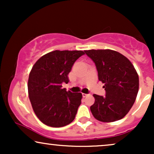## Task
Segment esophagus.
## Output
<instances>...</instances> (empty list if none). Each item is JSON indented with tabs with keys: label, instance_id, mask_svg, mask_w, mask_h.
Listing matches in <instances>:
<instances>
[{
	"label": "esophagus",
	"instance_id": "esophagus-1",
	"mask_svg": "<svg viewBox=\"0 0 154 154\" xmlns=\"http://www.w3.org/2000/svg\"><path fill=\"white\" fill-rule=\"evenodd\" d=\"M88 95V94H86V93H82V97L83 98H85V97H87Z\"/></svg>",
	"mask_w": 154,
	"mask_h": 154
}]
</instances>
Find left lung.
<instances>
[{
    "mask_svg": "<svg viewBox=\"0 0 154 154\" xmlns=\"http://www.w3.org/2000/svg\"><path fill=\"white\" fill-rule=\"evenodd\" d=\"M94 61L98 79L104 83L106 96L94 94L91 111L97 120L112 122L122 119L130 111L139 89V77L131 61L110 49L85 51Z\"/></svg>",
    "mask_w": 154,
    "mask_h": 154,
    "instance_id": "left-lung-1",
    "label": "left lung"
}]
</instances>
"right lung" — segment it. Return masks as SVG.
Here are the masks:
<instances>
[{"mask_svg": "<svg viewBox=\"0 0 154 154\" xmlns=\"http://www.w3.org/2000/svg\"><path fill=\"white\" fill-rule=\"evenodd\" d=\"M85 54L82 51H54L35 62L28 79V94L35 115L53 128L66 126L73 122L81 104V93L62 88L69 82L68 75L74 63Z\"/></svg>", "mask_w": 154, "mask_h": 154, "instance_id": "obj_1", "label": "right lung"}]
</instances>
